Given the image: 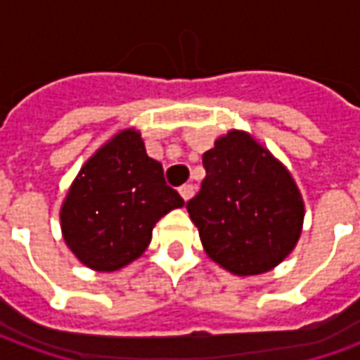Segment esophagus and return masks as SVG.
Returning a JSON list of instances; mask_svg holds the SVG:
<instances>
[{"instance_id": "esophagus-1", "label": "esophagus", "mask_w": 360, "mask_h": 360, "mask_svg": "<svg viewBox=\"0 0 360 360\" xmlns=\"http://www.w3.org/2000/svg\"><path fill=\"white\" fill-rule=\"evenodd\" d=\"M179 195L183 196V200H191L193 195H195V187L193 185H183V187H179Z\"/></svg>"}]
</instances>
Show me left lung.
<instances>
[{"label":"left lung","instance_id":"8db88e82","mask_svg":"<svg viewBox=\"0 0 360 360\" xmlns=\"http://www.w3.org/2000/svg\"><path fill=\"white\" fill-rule=\"evenodd\" d=\"M206 177L187 212L206 255L237 276L276 268L301 237L304 204L285 165L245 131L202 156Z\"/></svg>","mask_w":360,"mask_h":360}]
</instances>
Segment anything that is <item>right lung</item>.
I'll return each instance as SVG.
<instances>
[{"label":"right lung","instance_id":"obj_1","mask_svg":"<svg viewBox=\"0 0 360 360\" xmlns=\"http://www.w3.org/2000/svg\"><path fill=\"white\" fill-rule=\"evenodd\" d=\"M183 204L141 133L125 129L81 167L59 212L61 231L82 264L115 271L141 257L158 219Z\"/></svg>","mask_w":360,"mask_h":360}]
</instances>
